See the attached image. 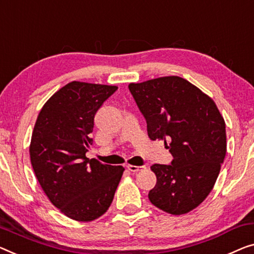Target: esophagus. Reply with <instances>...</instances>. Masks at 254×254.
Returning a JSON list of instances; mask_svg holds the SVG:
<instances>
[{"label": "esophagus", "instance_id": "1", "mask_svg": "<svg viewBox=\"0 0 254 254\" xmlns=\"http://www.w3.org/2000/svg\"><path fill=\"white\" fill-rule=\"evenodd\" d=\"M127 168L128 171L131 172H139V171H142V170L146 169V166H137V165H131V164H127Z\"/></svg>", "mask_w": 254, "mask_h": 254}]
</instances>
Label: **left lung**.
Instances as JSON below:
<instances>
[{
  "mask_svg": "<svg viewBox=\"0 0 254 254\" xmlns=\"http://www.w3.org/2000/svg\"><path fill=\"white\" fill-rule=\"evenodd\" d=\"M128 90L146 119L148 137L164 140L173 156L171 164L150 166L157 181L148 198L170 214L188 213L210 194L224 163V117L207 94L183 77L130 83Z\"/></svg>",
  "mask_w": 254,
  "mask_h": 254,
  "instance_id": "1",
  "label": "left lung"
}]
</instances>
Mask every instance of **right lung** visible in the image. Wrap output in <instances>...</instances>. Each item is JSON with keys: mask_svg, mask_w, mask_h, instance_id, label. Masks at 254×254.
Returning a JSON list of instances; mask_svg holds the SVG:
<instances>
[{"mask_svg": "<svg viewBox=\"0 0 254 254\" xmlns=\"http://www.w3.org/2000/svg\"><path fill=\"white\" fill-rule=\"evenodd\" d=\"M115 85L68 83L41 109L29 146L30 162L45 195L76 221L101 217L114 198L124 168L85 156L94 115Z\"/></svg>", "mask_w": 254, "mask_h": 254, "instance_id": "1", "label": "right lung"}]
</instances>
